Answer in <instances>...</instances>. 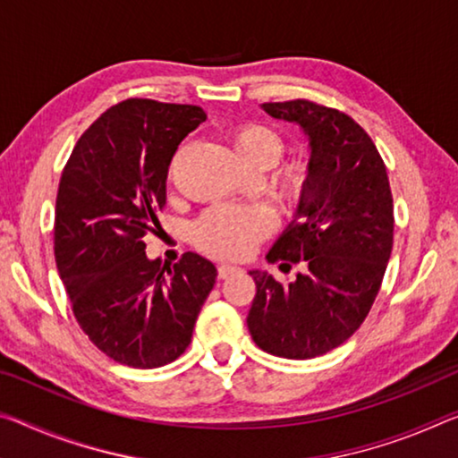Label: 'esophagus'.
Segmentation results:
<instances>
[{
  "instance_id": "34e87169",
  "label": "esophagus",
  "mask_w": 458,
  "mask_h": 458,
  "mask_svg": "<svg viewBox=\"0 0 458 458\" xmlns=\"http://www.w3.org/2000/svg\"><path fill=\"white\" fill-rule=\"evenodd\" d=\"M241 271H242V268L234 267V265H217V279H228L230 275L241 273Z\"/></svg>"
}]
</instances>
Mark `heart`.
Segmentation results:
<instances>
[{
    "instance_id": "b5f03b06",
    "label": "heart",
    "mask_w": 458,
    "mask_h": 458,
    "mask_svg": "<svg viewBox=\"0 0 458 458\" xmlns=\"http://www.w3.org/2000/svg\"><path fill=\"white\" fill-rule=\"evenodd\" d=\"M234 148L244 163L273 166L283 155V140L275 130L260 124H246L232 136ZM318 187L316 165L306 157L287 161L279 171L281 198L292 208L303 206ZM277 220L263 206H214L203 212L191 226V241L201 252L216 259L241 260L250 257L257 246L273 234Z\"/></svg>"
}]
</instances>
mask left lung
I'll use <instances>...</instances> for the list:
<instances>
[{
	"label": "left lung",
	"mask_w": 458,
	"mask_h": 458,
	"mask_svg": "<svg viewBox=\"0 0 458 458\" xmlns=\"http://www.w3.org/2000/svg\"><path fill=\"white\" fill-rule=\"evenodd\" d=\"M260 107L303 128L318 187L267 255L303 271L289 285L250 271L257 295L246 324L275 357L314 359L351 338L371 311L394 249V198L379 150L351 115L310 99Z\"/></svg>",
	"instance_id": "8db88e82"
}]
</instances>
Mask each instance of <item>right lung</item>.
<instances>
[{"mask_svg": "<svg viewBox=\"0 0 458 458\" xmlns=\"http://www.w3.org/2000/svg\"><path fill=\"white\" fill-rule=\"evenodd\" d=\"M206 118L198 106L124 99L85 130L63 169L56 268L77 324L120 365L155 369L181 357L216 283V267L195 252L173 267L144 252L171 158Z\"/></svg>", "mask_w": 458, "mask_h": 458, "instance_id": "add662e5", "label": "right lung"}]
</instances>
